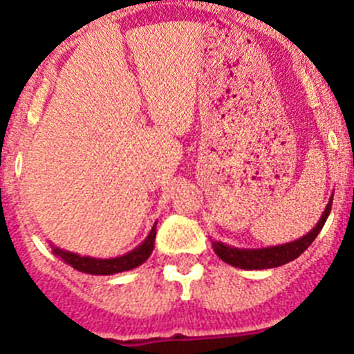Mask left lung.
<instances>
[{
    "instance_id": "8db88e82",
    "label": "left lung",
    "mask_w": 354,
    "mask_h": 354,
    "mask_svg": "<svg viewBox=\"0 0 354 354\" xmlns=\"http://www.w3.org/2000/svg\"><path fill=\"white\" fill-rule=\"evenodd\" d=\"M332 200L333 198H330L328 205H326L325 212H323L321 219L317 221V225L307 235H304L302 239H298V241L263 249H236L232 248V245L223 244V242H212L214 251H216V254L223 261H226L232 267L244 268V270H263V268H275L281 267V265L290 263V261L297 259L298 256L302 254L313 244L317 233L325 226L326 217L330 216V210H332Z\"/></svg>"
}]
</instances>
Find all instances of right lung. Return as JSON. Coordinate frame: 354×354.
<instances>
[{
  "instance_id": "1",
  "label": "right lung",
  "mask_w": 354,
  "mask_h": 354,
  "mask_svg": "<svg viewBox=\"0 0 354 354\" xmlns=\"http://www.w3.org/2000/svg\"><path fill=\"white\" fill-rule=\"evenodd\" d=\"M156 241V223L152 230L149 232L147 239L142 242L140 245L133 249V251L126 252V254L118 256V258H109V259H100V258H91V256H80L75 252L64 251V249L54 248L52 245V252L59 256L64 263L71 265L75 270L84 272V274H93V275H110L118 274V272L131 270V268L138 267L151 256L152 249H154Z\"/></svg>"
}]
</instances>
